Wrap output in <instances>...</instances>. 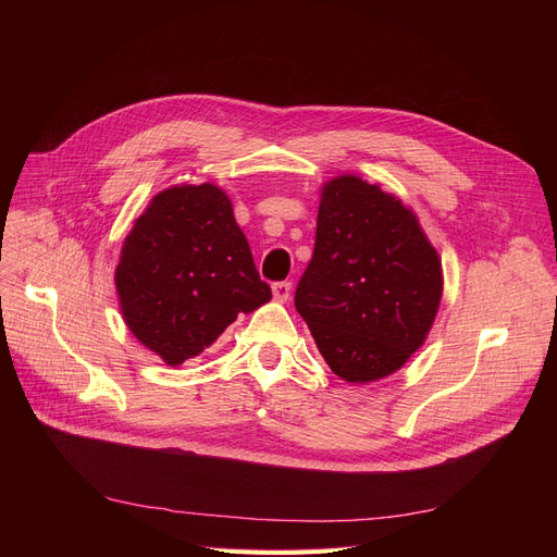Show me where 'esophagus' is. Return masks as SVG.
<instances>
[{
	"instance_id": "esophagus-1",
	"label": "esophagus",
	"mask_w": 557,
	"mask_h": 557,
	"mask_svg": "<svg viewBox=\"0 0 557 557\" xmlns=\"http://www.w3.org/2000/svg\"><path fill=\"white\" fill-rule=\"evenodd\" d=\"M290 290H293V285L288 281H278V283L272 285V295H274L276 301H288L290 299Z\"/></svg>"
}]
</instances>
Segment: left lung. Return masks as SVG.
<instances>
[{
    "label": "left lung",
    "mask_w": 557,
    "mask_h": 557,
    "mask_svg": "<svg viewBox=\"0 0 557 557\" xmlns=\"http://www.w3.org/2000/svg\"><path fill=\"white\" fill-rule=\"evenodd\" d=\"M442 293V258L411 207L356 174L323 183L295 309L336 376L395 374L425 344Z\"/></svg>",
    "instance_id": "8db88e82"
}]
</instances>
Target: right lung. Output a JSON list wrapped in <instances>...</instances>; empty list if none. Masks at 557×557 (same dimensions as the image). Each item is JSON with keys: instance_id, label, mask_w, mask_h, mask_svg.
Segmentation results:
<instances>
[{"instance_id": "1", "label": "right lung", "mask_w": 557, "mask_h": 557, "mask_svg": "<svg viewBox=\"0 0 557 557\" xmlns=\"http://www.w3.org/2000/svg\"><path fill=\"white\" fill-rule=\"evenodd\" d=\"M115 293L129 332L170 367L272 299L215 183L172 185L148 201L123 242Z\"/></svg>"}]
</instances>
